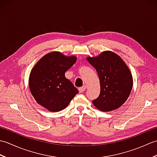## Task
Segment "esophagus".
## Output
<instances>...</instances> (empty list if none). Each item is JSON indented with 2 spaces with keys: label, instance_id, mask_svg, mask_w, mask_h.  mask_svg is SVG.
<instances>
[{
  "label": "esophagus",
  "instance_id": "esophagus-1",
  "mask_svg": "<svg viewBox=\"0 0 157 157\" xmlns=\"http://www.w3.org/2000/svg\"><path fill=\"white\" fill-rule=\"evenodd\" d=\"M86 87L85 86H82V87H80V88H78V90H79V92H80V93H82V92H83L84 91H85V90H86Z\"/></svg>",
  "mask_w": 157,
  "mask_h": 157
}]
</instances>
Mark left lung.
<instances>
[{"label":"left lung","mask_w":157,"mask_h":157,"mask_svg":"<svg viewBox=\"0 0 157 157\" xmlns=\"http://www.w3.org/2000/svg\"><path fill=\"white\" fill-rule=\"evenodd\" d=\"M87 60L96 69L101 84V92L93 100V104L105 112L119 108L128 98L133 87L128 67L111 51H105L95 57L89 56Z\"/></svg>","instance_id":"left-lung-1"}]
</instances>
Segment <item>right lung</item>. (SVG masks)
Segmentation results:
<instances>
[{"label":"right lung","mask_w":157,"mask_h":157,"mask_svg":"<svg viewBox=\"0 0 157 157\" xmlns=\"http://www.w3.org/2000/svg\"><path fill=\"white\" fill-rule=\"evenodd\" d=\"M76 57L59 52L44 55L33 67L29 78V87L36 101L52 112L65 109L78 94V90L65 73L75 64Z\"/></svg>","instance_id":"obj_1"}]
</instances>
